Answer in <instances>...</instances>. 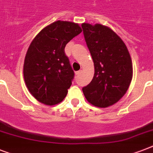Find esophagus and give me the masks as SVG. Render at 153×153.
<instances>
[{
	"mask_svg": "<svg viewBox=\"0 0 153 153\" xmlns=\"http://www.w3.org/2000/svg\"><path fill=\"white\" fill-rule=\"evenodd\" d=\"M80 73H81V71H76L75 72V75H79V74H80Z\"/></svg>",
	"mask_w": 153,
	"mask_h": 153,
	"instance_id": "esophagus-1",
	"label": "esophagus"
}]
</instances>
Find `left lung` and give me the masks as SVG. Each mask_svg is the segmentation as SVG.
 <instances>
[{"instance_id": "left-lung-1", "label": "left lung", "mask_w": 153, "mask_h": 153, "mask_svg": "<svg viewBox=\"0 0 153 153\" xmlns=\"http://www.w3.org/2000/svg\"><path fill=\"white\" fill-rule=\"evenodd\" d=\"M82 27L94 66L93 79L82 92L94 106H111L126 94L133 79L130 55L123 40L108 26L82 23Z\"/></svg>"}]
</instances>
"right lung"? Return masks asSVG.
Listing matches in <instances>:
<instances>
[{"instance_id":"1","label":"right lung","mask_w":153,"mask_h":153,"mask_svg":"<svg viewBox=\"0 0 153 153\" xmlns=\"http://www.w3.org/2000/svg\"><path fill=\"white\" fill-rule=\"evenodd\" d=\"M82 32L79 24L57 20L44 27L27 49L24 62V79L30 94L47 105L62 102L74 78L66 44Z\"/></svg>"}]
</instances>
